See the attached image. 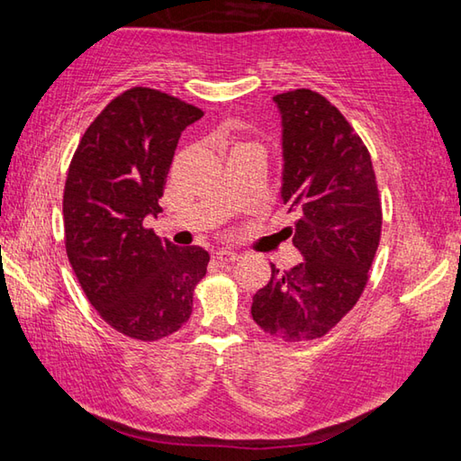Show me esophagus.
Returning a JSON list of instances; mask_svg holds the SVG:
<instances>
[{"mask_svg":"<svg viewBox=\"0 0 461 461\" xmlns=\"http://www.w3.org/2000/svg\"><path fill=\"white\" fill-rule=\"evenodd\" d=\"M240 258V255L237 253V251H230V249H216L214 251V259H218L222 263H232V261H237Z\"/></svg>","mask_w":461,"mask_h":461,"instance_id":"34e87169","label":"esophagus"}]
</instances>
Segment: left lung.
I'll return each instance as SVG.
<instances>
[{
    "label": "left lung",
    "instance_id": "left-lung-1",
    "mask_svg": "<svg viewBox=\"0 0 461 461\" xmlns=\"http://www.w3.org/2000/svg\"><path fill=\"white\" fill-rule=\"evenodd\" d=\"M282 116L280 195L302 263L271 266L251 316L280 341L327 335L356 306L378 251L382 203L372 157L333 104L311 89L274 95Z\"/></svg>",
    "mask_w": 461,
    "mask_h": 461
}]
</instances>
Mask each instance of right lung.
<instances>
[{"label": "right lung", "instance_id": "obj_1", "mask_svg": "<svg viewBox=\"0 0 461 461\" xmlns=\"http://www.w3.org/2000/svg\"><path fill=\"white\" fill-rule=\"evenodd\" d=\"M203 112L169 94L132 87L112 100L81 137L63 195L67 258L102 319L139 341L187 322L194 288L210 261L147 229L177 140Z\"/></svg>", "mask_w": 461, "mask_h": 461}]
</instances>
